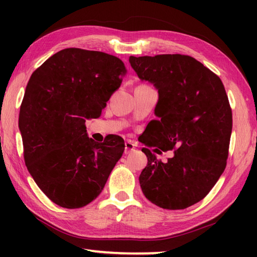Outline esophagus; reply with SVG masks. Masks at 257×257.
I'll return each mask as SVG.
<instances>
[{
  "mask_svg": "<svg viewBox=\"0 0 257 257\" xmlns=\"http://www.w3.org/2000/svg\"><path fill=\"white\" fill-rule=\"evenodd\" d=\"M135 150V145L133 144L132 142L130 141H127L124 143V153L125 154H129L132 153V152Z\"/></svg>",
  "mask_w": 257,
  "mask_h": 257,
  "instance_id": "obj_1",
  "label": "esophagus"
}]
</instances>
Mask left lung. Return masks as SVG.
Instances as JSON below:
<instances>
[{
  "label": "left lung",
  "instance_id": "obj_1",
  "mask_svg": "<svg viewBox=\"0 0 257 257\" xmlns=\"http://www.w3.org/2000/svg\"><path fill=\"white\" fill-rule=\"evenodd\" d=\"M142 80L159 92L158 120L147 124L143 144L155 153L173 151L167 163L143 149V194L167 210H184L206 196L222 175L229 154L232 112L219 77L189 55L130 56Z\"/></svg>",
  "mask_w": 257,
  "mask_h": 257
}]
</instances>
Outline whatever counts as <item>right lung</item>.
Here are the masks:
<instances>
[{
    "label": "right lung",
    "instance_id": "1",
    "mask_svg": "<svg viewBox=\"0 0 257 257\" xmlns=\"http://www.w3.org/2000/svg\"><path fill=\"white\" fill-rule=\"evenodd\" d=\"M127 73L104 52L76 47L52 55L33 72L20 106L19 129L26 167L56 205L79 208L94 201L124 151L112 135L103 143L87 136Z\"/></svg>",
    "mask_w": 257,
    "mask_h": 257
}]
</instances>
